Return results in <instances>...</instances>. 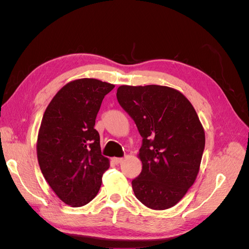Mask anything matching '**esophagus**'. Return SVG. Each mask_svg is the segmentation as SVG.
Listing matches in <instances>:
<instances>
[{
    "label": "esophagus",
    "instance_id": "1",
    "mask_svg": "<svg viewBox=\"0 0 249 249\" xmlns=\"http://www.w3.org/2000/svg\"><path fill=\"white\" fill-rule=\"evenodd\" d=\"M123 161H124L123 158H113V162L115 164H120Z\"/></svg>",
    "mask_w": 249,
    "mask_h": 249
}]
</instances>
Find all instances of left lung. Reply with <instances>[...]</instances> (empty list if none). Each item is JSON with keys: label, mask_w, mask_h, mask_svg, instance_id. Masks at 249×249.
<instances>
[{"label": "left lung", "mask_w": 249, "mask_h": 249, "mask_svg": "<svg viewBox=\"0 0 249 249\" xmlns=\"http://www.w3.org/2000/svg\"><path fill=\"white\" fill-rule=\"evenodd\" d=\"M117 101L141 135L142 171L132 180L143 205L166 210L182 199L198 175L205 131L192 104L167 86L123 85Z\"/></svg>", "instance_id": "8db88e82"}]
</instances>
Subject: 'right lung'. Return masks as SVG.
<instances>
[{
    "label": "right lung",
    "instance_id": "right-lung-1",
    "mask_svg": "<svg viewBox=\"0 0 249 249\" xmlns=\"http://www.w3.org/2000/svg\"><path fill=\"white\" fill-rule=\"evenodd\" d=\"M115 86L96 79L67 83L49 104L37 137V159L57 196L77 208L99 192L110 166L101 152L95 118L105 95Z\"/></svg>",
    "mask_w": 249,
    "mask_h": 249
}]
</instances>
